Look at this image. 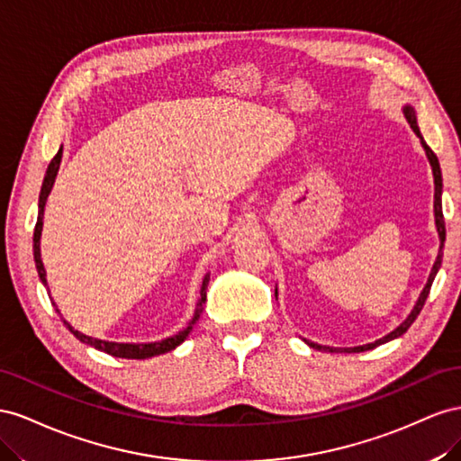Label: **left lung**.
Returning a JSON list of instances; mask_svg holds the SVG:
<instances>
[{
	"instance_id": "obj_1",
	"label": "left lung",
	"mask_w": 461,
	"mask_h": 461,
	"mask_svg": "<svg viewBox=\"0 0 461 461\" xmlns=\"http://www.w3.org/2000/svg\"><path fill=\"white\" fill-rule=\"evenodd\" d=\"M403 113H405V117H407V122H410L411 129L415 131V135L420 139V144H423V149H425V152H427L429 162H430V166H432V176H435V218H437V230H438V235H440V251H438V257H437V260H435V265H432V270H430V276H429V280H427V285L423 287V292H420V295H419V299H417V303H415L413 311L410 312V317H407V319L396 328V330L390 332V334L384 336V338H380V339L373 341V344L359 346V348H344V349H339V351H348V353L366 351V349H373V348H376V346H380V344H386V341H390V339H393V338H398V336L405 334L407 328H410V326L415 322L417 314L420 312V309H423L425 301H427V297H429V292H430L432 280H435V276H437V272H438V268H440V265H442V249H444V240H446V228H444L442 199H440V196H442V174H440V164H438L437 154L430 150L429 144L423 140V135H420V131H419V127H417L415 110H413L411 106H405V108H403ZM276 297H278V289H276ZM305 341H307V339H305ZM307 344H309L311 348H314V349H319V351H338L336 348L319 346V344H312V341H307Z\"/></svg>"
}]
</instances>
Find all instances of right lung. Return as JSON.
Here are the masks:
<instances>
[{
	"label": "right lung",
	"mask_w": 461,
	"mask_h": 461,
	"mask_svg": "<svg viewBox=\"0 0 461 461\" xmlns=\"http://www.w3.org/2000/svg\"><path fill=\"white\" fill-rule=\"evenodd\" d=\"M59 162H61V149L58 150V154L54 156V160L50 162L48 169H46V177H44V183H42V191H41V201H38V220H36V226H34V262H36V270H38V276H41L42 284L48 287L46 284V270H44V265H42V258H41V235H42V218H44V206H46V199L48 194L51 191V187H54V181H56V176H58V169H59ZM208 280L210 276L206 274L204 280H203V285H201V299L199 303H196V311H194V317L193 321L189 322V326L185 328V330H181L179 334L172 336V338H166L162 341H154V344H115V341H104V339H96V338H90V336H85L78 330H75V328L68 322L63 321V324L69 328L71 334L81 339L83 344H88L92 348H96L104 353H110L113 355V357H125V359H149V357H154V355H162L166 351H172L176 349L183 339H185L191 332L193 324L196 322V319L201 317L203 312V305L206 301V287H208Z\"/></svg>",
	"instance_id": "obj_1"
}]
</instances>
